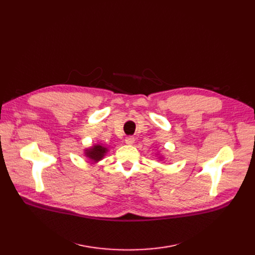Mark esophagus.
<instances>
[{
  "instance_id": "1",
  "label": "esophagus",
  "mask_w": 255,
  "mask_h": 255,
  "mask_svg": "<svg viewBox=\"0 0 255 255\" xmlns=\"http://www.w3.org/2000/svg\"><path fill=\"white\" fill-rule=\"evenodd\" d=\"M126 143L127 144H133L135 142V139H134V137H132V136H128V137H126Z\"/></svg>"
}]
</instances>
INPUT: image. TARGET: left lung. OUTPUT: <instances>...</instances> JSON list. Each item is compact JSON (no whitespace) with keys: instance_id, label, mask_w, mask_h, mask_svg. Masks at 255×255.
Returning <instances> with one entry per match:
<instances>
[{"instance_id":"8db88e82","label":"left lung","mask_w":255,"mask_h":255,"mask_svg":"<svg viewBox=\"0 0 255 255\" xmlns=\"http://www.w3.org/2000/svg\"><path fill=\"white\" fill-rule=\"evenodd\" d=\"M156 156H157V159L159 160V161H161V160H163V159L165 158V156H164V155H162V154L160 153V152H157Z\"/></svg>"}]
</instances>
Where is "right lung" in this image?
Masks as SVG:
<instances>
[{"label": "right lung", "mask_w": 255, "mask_h": 255, "mask_svg": "<svg viewBox=\"0 0 255 255\" xmlns=\"http://www.w3.org/2000/svg\"><path fill=\"white\" fill-rule=\"evenodd\" d=\"M109 152V148L107 146L103 145V143H94L93 145L89 146V148H86L84 150V156L91 160L93 162H99L105 157V155Z\"/></svg>", "instance_id": "right-lung-1"}]
</instances>
